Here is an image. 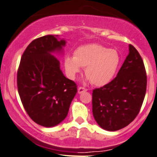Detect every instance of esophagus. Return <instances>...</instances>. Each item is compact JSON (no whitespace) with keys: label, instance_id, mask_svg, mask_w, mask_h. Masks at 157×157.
Masks as SVG:
<instances>
[{"label":"esophagus","instance_id":"34e87169","mask_svg":"<svg viewBox=\"0 0 157 157\" xmlns=\"http://www.w3.org/2000/svg\"><path fill=\"white\" fill-rule=\"evenodd\" d=\"M87 91V89L84 88V87H79L78 89V94H81L82 92H84V91Z\"/></svg>","mask_w":157,"mask_h":157}]
</instances>
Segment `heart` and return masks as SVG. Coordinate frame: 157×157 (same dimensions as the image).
<instances>
[{
	"label": "heart",
	"instance_id": "1",
	"mask_svg": "<svg viewBox=\"0 0 157 157\" xmlns=\"http://www.w3.org/2000/svg\"><path fill=\"white\" fill-rule=\"evenodd\" d=\"M121 57L115 49H108L99 44H88L77 48L74 57L67 56L64 66L71 78L85 68V74L95 86H105L110 82L117 73Z\"/></svg>",
	"mask_w": 157,
	"mask_h": 157
}]
</instances>
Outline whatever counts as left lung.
Returning <instances> with one entry per match:
<instances>
[{"label":"left lung","instance_id":"left-lung-1","mask_svg":"<svg viewBox=\"0 0 157 157\" xmlns=\"http://www.w3.org/2000/svg\"><path fill=\"white\" fill-rule=\"evenodd\" d=\"M147 76L144 61L137 50L129 44L117 76L92 93V113L98 125L109 131L129 125L139 113L145 97Z\"/></svg>","mask_w":157,"mask_h":157}]
</instances>
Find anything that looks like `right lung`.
Here are the masks:
<instances>
[{"label":"right lung","instance_id":"obj_1","mask_svg":"<svg viewBox=\"0 0 157 157\" xmlns=\"http://www.w3.org/2000/svg\"><path fill=\"white\" fill-rule=\"evenodd\" d=\"M46 35L32 41L22 55L17 73V87L24 109L34 122L53 127L68 115L77 92L74 81L67 78L54 56L62 52L66 40Z\"/></svg>","mask_w":157,"mask_h":157}]
</instances>
